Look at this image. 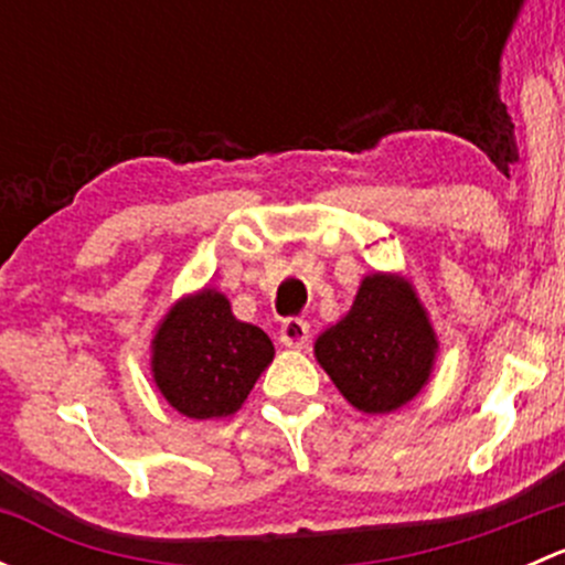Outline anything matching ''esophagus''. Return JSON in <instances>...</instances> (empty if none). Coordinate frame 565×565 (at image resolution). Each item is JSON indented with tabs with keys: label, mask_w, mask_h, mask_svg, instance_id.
<instances>
[{
	"label": "esophagus",
	"mask_w": 565,
	"mask_h": 565,
	"mask_svg": "<svg viewBox=\"0 0 565 565\" xmlns=\"http://www.w3.org/2000/svg\"><path fill=\"white\" fill-rule=\"evenodd\" d=\"M281 344L292 347V350H303L309 344V322L300 317L284 319L281 324Z\"/></svg>",
	"instance_id": "obj_1"
}]
</instances>
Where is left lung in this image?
I'll use <instances>...</instances> for the list:
<instances>
[{
	"mask_svg": "<svg viewBox=\"0 0 565 565\" xmlns=\"http://www.w3.org/2000/svg\"><path fill=\"white\" fill-rule=\"evenodd\" d=\"M437 335L413 284L393 273L361 281L352 309L315 344L341 396L369 415L393 413L429 383Z\"/></svg>",
	"mask_w": 565,
	"mask_h": 565,
	"instance_id": "8db88e82",
	"label": "left lung"
}]
</instances>
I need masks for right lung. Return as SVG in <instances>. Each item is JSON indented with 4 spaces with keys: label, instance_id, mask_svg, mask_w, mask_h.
I'll list each match as a JSON object with an SVG mask.
<instances>
[{
    "label": "right lung",
    "instance_id": "obj_1",
    "mask_svg": "<svg viewBox=\"0 0 565 565\" xmlns=\"http://www.w3.org/2000/svg\"><path fill=\"white\" fill-rule=\"evenodd\" d=\"M273 341L232 315L215 289L185 295L161 319L152 339V380L185 418L235 415L259 374L270 366Z\"/></svg>",
    "mask_w": 565,
    "mask_h": 565
}]
</instances>
